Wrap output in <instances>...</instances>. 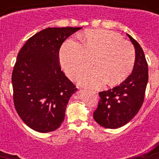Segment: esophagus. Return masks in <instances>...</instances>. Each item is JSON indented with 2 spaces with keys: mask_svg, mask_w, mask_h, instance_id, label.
Instances as JSON below:
<instances>
[{
  "mask_svg": "<svg viewBox=\"0 0 159 159\" xmlns=\"http://www.w3.org/2000/svg\"><path fill=\"white\" fill-rule=\"evenodd\" d=\"M90 92H92V93L94 94V95H96L97 94L96 92H93V91H90Z\"/></svg>",
  "mask_w": 159,
  "mask_h": 159,
  "instance_id": "esophagus-1",
  "label": "esophagus"
}]
</instances>
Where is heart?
<instances>
[{"label": "heart", "instance_id": "obj_1", "mask_svg": "<svg viewBox=\"0 0 159 159\" xmlns=\"http://www.w3.org/2000/svg\"><path fill=\"white\" fill-rule=\"evenodd\" d=\"M80 38L83 46L75 40H67L59 53L60 65L70 78H78L91 66L92 60L95 68L79 80L85 87L100 88L107 83L116 85L130 75L135 63V51L120 35L99 29L86 31Z\"/></svg>", "mask_w": 159, "mask_h": 159}]
</instances>
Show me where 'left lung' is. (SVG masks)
Listing matches in <instances>:
<instances>
[{
    "mask_svg": "<svg viewBox=\"0 0 159 159\" xmlns=\"http://www.w3.org/2000/svg\"><path fill=\"white\" fill-rule=\"evenodd\" d=\"M135 49V63L131 74L119 86L99 92L100 100L94 111L97 123L109 129L123 127L140 110L148 82V66L143 48L127 33Z\"/></svg>",
    "mask_w": 159,
    "mask_h": 159,
    "instance_id": "left-lung-1",
    "label": "left lung"
}]
</instances>
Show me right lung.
<instances>
[{
    "label": "right lung",
    "instance_id": "obj_1",
    "mask_svg": "<svg viewBox=\"0 0 159 159\" xmlns=\"http://www.w3.org/2000/svg\"><path fill=\"white\" fill-rule=\"evenodd\" d=\"M82 28H47L20 50L12 75L13 100L28 127L41 133L57 130L75 85L61 71L59 51L64 40Z\"/></svg>",
    "mask_w": 159,
    "mask_h": 159
}]
</instances>
